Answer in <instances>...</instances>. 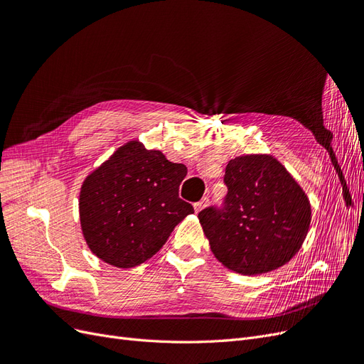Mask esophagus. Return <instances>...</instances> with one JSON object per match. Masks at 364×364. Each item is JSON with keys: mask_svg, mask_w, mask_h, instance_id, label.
I'll return each mask as SVG.
<instances>
[{"mask_svg": "<svg viewBox=\"0 0 364 364\" xmlns=\"http://www.w3.org/2000/svg\"><path fill=\"white\" fill-rule=\"evenodd\" d=\"M208 203H209V199H208V197H203L202 200H199V202H196V203H194V211H196V213H200L202 209H203Z\"/></svg>", "mask_w": 364, "mask_h": 364, "instance_id": "obj_1", "label": "esophagus"}]
</instances>
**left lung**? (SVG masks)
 <instances>
[{
    "mask_svg": "<svg viewBox=\"0 0 364 364\" xmlns=\"http://www.w3.org/2000/svg\"><path fill=\"white\" fill-rule=\"evenodd\" d=\"M220 205L199 213L215 258L241 274H258L289 262L301 249L311 206L290 173L269 155L229 161Z\"/></svg>",
    "mask_w": 364,
    "mask_h": 364,
    "instance_id": "left-lung-1",
    "label": "left lung"
}]
</instances>
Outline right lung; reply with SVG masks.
<instances>
[{
  "label": "right lung",
  "mask_w": 364,
  "mask_h": 364,
  "mask_svg": "<svg viewBox=\"0 0 364 364\" xmlns=\"http://www.w3.org/2000/svg\"><path fill=\"white\" fill-rule=\"evenodd\" d=\"M186 176L158 150L136 141L119 147L86 178L80 191V222L98 258L129 269L151 258L174 226L194 213L179 197Z\"/></svg>",
  "instance_id": "obj_1"
}]
</instances>
